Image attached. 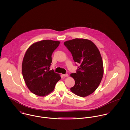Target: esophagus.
I'll return each mask as SVG.
<instances>
[{
    "mask_svg": "<svg viewBox=\"0 0 130 130\" xmlns=\"http://www.w3.org/2000/svg\"><path fill=\"white\" fill-rule=\"evenodd\" d=\"M62 76H64V77H67V76H68L69 75H68V74H62Z\"/></svg>",
    "mask_w": 130,
    "mask_h": 130,
    "instance_id": "esophagus-1",
    "label": "esophagus"
}]
</instances>
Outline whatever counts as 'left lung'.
Wrapping results in <instances>:
<instances>
[{
	"label": "left lung",
	"mask_w": 130,
	"mask_h": 130,
	"mask_svg": "<svg viewBox=\"0 0 130 130\" xmlns=\"http://www.w3.org/2000/svg\"><path fill=\"white\" fill-rule=\"evenodd\" d=\"M64 45L71 53L74 62L80 65L76 73L71 74L75 80L71 91L79 96H87L95 91L103 78L100 53L92 41L86 39L75 38L64 42Z\"/></svg>",
	"instance_id": "8db88e82"
}]
</instances>
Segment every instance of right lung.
I'll list each match as a JSON object with an SVG mask.
<instances>
[{
    "label": "right lung",
    "mask_w": 130,
    "mask_h": 130,
    "mask_svg": "<svg viewBox=\"0 0 130 130\" xmlns=\"http://www.w3.org/2000/svg\"><path fill=\"white\" fill-rule=\"evenodd\" d=\"M60 42L43 40L32 44L27 50L22 64V73L29 90L39 96L54 91L60 80L59 74L50 70L52 55Z\"/></svg>",
    "instance_id": "right-lung-1"
}]
</instances>
